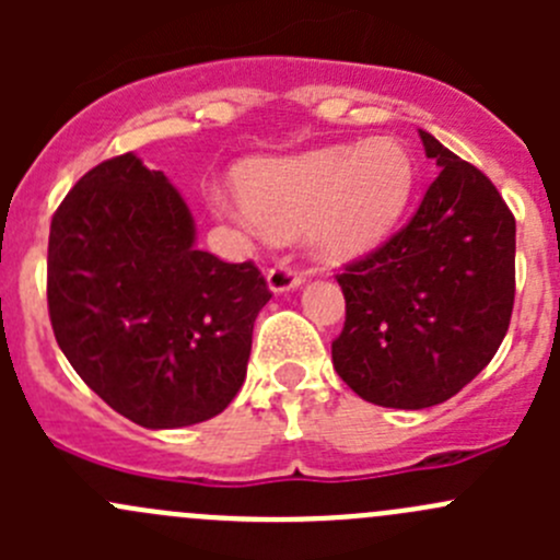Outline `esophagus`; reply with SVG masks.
Masks as SVG:
<instances>
[{"mask_svg":"<svg viewBox=\"0 0 560 560\" xmlns=\"http://www.w3.org/2000/svg\"><path fill=\"white\" fill-rule=\"evenodd\" d=\"M303 279H306V276H303L301 270L290 268V265H273V268L268 270V287L276 295H279V292L295 290V287L303 284Z\"/></svg>","mask_w":560,"mask_h":560,"instance_id":"34e87169","label":"esophagus"}]
</instances>
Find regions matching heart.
<instances>
[{"label":"heart","mask_w":560,"mask_h":560,"mask_svg":"<svg viewBox=\"0 0 560 560\" xmlns=\"http://www.w3.org/2000/svg\"><path fill=\"white\" fill-rule=\"evenodd\" d=\"M415 156L400 140L330 145L287 160L244 165L235 175L241 200L230 208L252 230L292 235L325 259L369 252L393 230L415 189Z\"/></svg>","instance_id":"1"}]
</instances>
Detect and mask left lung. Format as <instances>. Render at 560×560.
I'll use <instances>...</instances> for the list:
<instances>
[{"instance_id":"left-lung-1","label":"left lung","mask_w":560,"mask_h":560,"mask_svg":"<svg viewBox=\"0 0 560 560\" xmlns=\"http://www.w3.org/2000/svg\"><path fill=\"white\" fill-rule=\"evenodd\" d=\"M442 167L404 230L338 273L332 365L363 400L428 409L493 360L515 306V217L490 178L420 129Z\"/></svg>"}]
</instances>
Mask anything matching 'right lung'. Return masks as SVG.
<instances>
[{
	"label": "right lung",
	"mask_w": 560,
	"mask_h": 560,
	"mask_svg": "<svg viewBox=\"0 0 560 560\" xmlns=\"http://www.w3.org/2000/svg\"><path fill=\"white\" fill-rule=\"evenodd\" d=\"M268 301L257 265L195 246L184 197L135 154L92 167L56 208L54 336L78 376L138 425L184 428L228 409Z\"/></svg>",
	"instance_id": "obj_1"
}]
</instances>
